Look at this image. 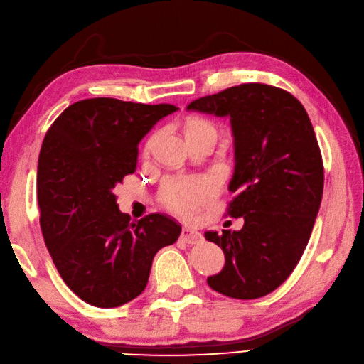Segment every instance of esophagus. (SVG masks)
Wrapping results in <instances>:
<instances>
[{
	"instance_id": "obj_1",
	"label": "esophagus",
	"mask_w": 364,
	"mask_h": 364,
	"mask_svg": "<svg viewBox=\"0 0 364 364\" xmlns=\"http://www.w3.org/2000/svg\"><path fill=\"white\" fill-rule=\"evenodd\" d=\"M181 240L188 243V245H195V243H199L203 240V235L198 231H193L191 228H183L181 232Z\"/></svg>"
}]
</instances>
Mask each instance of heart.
<instances>
[{
	"label": "heart",
	"mask_w": 364,
	"mask_h": 364,
	"mask_svg": "<svg viewBox=\"0 0 364 364\" xmlns=\"http://www.w3.org/2000/svg\"><path fill=\"white\" fill-rule=\"evenodd\" d=\"M196 133H213L217 135L215 125L204 117L193 116L185 121V135H196ZM215 183L207 176H177L169 177L163 183L160 193L163 205L176 213L190 215L195 213L199 207L205 204L213 196Z\"/></svg>",
	"instance_id": "1"
}]
</instances>
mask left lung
Segmentation results:
<instances>
[{"label": "left lung", "mask_w": 364, "mask_h": 364, "mask_svg": "<svg viewBox=\"0 0 364 364\" xmlns=\"http://www.w3.org/2000/svg\"><path fill=\"white\" fill-rule=\"evenodd\" d=\"M191 111L231 117L234 174L228 207L240 231H209L225 267L207 278L213 291L253 300L275 291L305 251L323 193V165L306 109L284 89L262 83L196 99Z\"/></svg>", "instance_id": "left-lung-1"}]
</instances>
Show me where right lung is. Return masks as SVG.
<instances>
[{
	"mask_svg": "<svg viewBox=\"0 0 364 364\" xmlns=\"http://www.w3.org/2000/svg\"><path fill=\"white\" fill-rule=\"evenodd\" d=\"M176 109L86 99L65 108L43 138L37 163L43 240L64 283L89 305L116 308L136 299L154 256L179 239L173 218L151 213L132 221L113 193L135 173L139 141Z\"/></svg>",
	"mask_w": 364,
	"mask_h": 364,
	"instance_id": "add662e5",
	"label": "right lung"
}]
</instances>
